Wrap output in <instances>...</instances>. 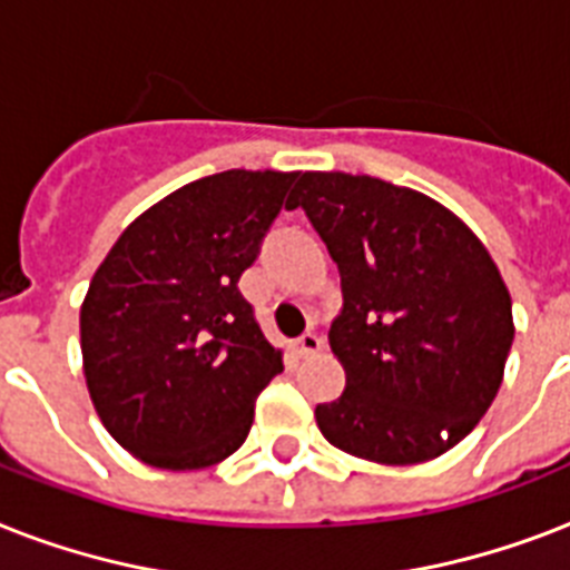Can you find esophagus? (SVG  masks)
<instances>
[{
	"label": "esophagus",
	"mask_w": 570,
	"mask_h": 570,
	"mask_svg": "<svg viewBox=\"0 0 570 570\" xmlns=\"http://www.w3.org/2000/svg\"><path fill=\"white\" fill-rule=\"evenodd\" d=\"M322 345H325V342H322L318 333H304V336L295 340V354H298V357H313V354L322 351Z\"/></svg>",
	"instance_id": "obj_1"
}]
</instances>
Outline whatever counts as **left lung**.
<instances>
[{"label": "left lung", "instance_id": "8db88e82", "mask_svg": "<svg viewBox=\"0 0 570 570\" xmlns=\"http://www.w3.org/2000/svg\"><path fill=\"white\" fill-rule=\"evenodd\" d=\"M304 213L342 275L331 325L345 392L316 406L333 448L415 465L478 428L510 354V289L478 234L436 198L372 175L301 173Z\"/></svg>", "mask_w": 570, "mask_h": 570}]
</instances>
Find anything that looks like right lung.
I'll use <instances>...</instances> for the list:
<instances>
[{
    "label": "right lung",
    "instance_id": "obj_1",
    "mask_svg": "<svg viewBox=\"0 0 570 570\" xmlns=\"http://www.w3.org/2000/svg\"><path fill=\"white\" fill-rule=\"evenodd\" d=\"M298 173L207 175L119 234L81 304L90 401L125 451L169 471L228 460L284 351L239 293Z\"/></svg>",
    "mask_w": 570,
    "mask_h": 570
}]
</instances>
